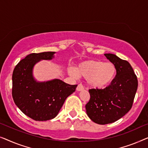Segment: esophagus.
<instances>
[{
	"label": "esophagus",
	"mask_w": 148,
	"mask_h": 148,
	"mask_svg": "<svg viewBox=\"0 0 148 148\" xmlns=\"http://www.w3.org/2000/svg\"><path fill=\"white\" fill-rule=\"evenodd\" d=\"M84 90V86H83V85L82 84H79L78 85V86H77L76 88V90L77 91H81V90Z\"/></svg>",
	"instance_id": "1"
}]
</instances>
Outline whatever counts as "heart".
<instances>
[{
	"mask_svg": "<svg viewBox=\"0 0 148 148\" xmlns=\"http://www.w3.org/2000/svg\"><path fill=\"white\" fill-rule=\"evenodd\" d=\"M70 76H78L86 79L91 88L101 89L111 84L115 78L116 68L111 62H103L99 60H89L78 64L76 68L68 70Z\"/></svg>",
	"mask_w": 148,
	"mask_h": 148,
	"instance_id": "b5f03b06",
	"label": "heart"
}]
</instances>
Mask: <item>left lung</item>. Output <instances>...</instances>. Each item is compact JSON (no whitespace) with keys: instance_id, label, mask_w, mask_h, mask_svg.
Wrapping results in <instances>:
<instances>
[{"instance_id":"obj_1","label":"left lung","mask_w":148,"mask_h":148,"mask_svg":"<svg viewBox=\"0 0 148 148\" xmlns=\"http://www.w3.org/2000/svg\"><path fill=\"white\" fill-rule=\"evenodd\" d=\"M105 56L116 66L115 78L105 88L90 89V100L85 106L88 117L100 125L115 122L130 111L138 86L136 75L127 61L115 54Z\"/></svg>"}]
</instances>
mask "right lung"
<instances>
[{
    "mask_svg": "<svg viewBox=\"0 0 148 148\" xmlns=\"http://www.w3.org/2000/svg\"><path fill=\"white\" fill-rule=\"evenodd\" d=\"M54 51L33 53L21 60L12 73V95L15 105L25 115L35 121H47L56 117L68 96L77 85L60 79L38 82L33 75L34 66L40 60H50Z\"/></svg>",
    "mask_w": 148,
    "mask_h": 148,
    "instance_id": "1",
    "label": "right lung"
}]
</instances>
